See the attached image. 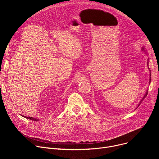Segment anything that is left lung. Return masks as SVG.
Wrapping results in <instances>:
<instances>
[{
	"label": "left lung",
	"instance_id": "obj_1",
	"mask_svg": "<svg viewBox=\"0 0 159 159\" xmlns=\"http://www.w3.org/2000/svg\"><path fill=\"white\" fill-rule=\"evenodd\" d=\"M142 51H143V52H146V51H145V48L144 47H143L142 48ZM148 69H149V68H148ZM150 82H151V73L150 74V81H149V84H150ZM147 94H148V90H147V91H146V93H145V94L144 95V96L143 97V98L142 99V100L140 101V102L139 103L138 106H137V107H138L140 106V104L142 103V102L143 101V99L146 98V96H147Z\"/></svg>",
	"mask_w": 159,
	"mask_h": 159
}]
</instances>
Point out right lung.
I'll list each match as a JSON object with an SVG mask.
<instances>
[{
  "mask_svg": "<svg viewBox=\"0 0 159 159\" xmlns=\"http://www.w3.org/2000/svg\"><path fill=\"white\" fill-rule=\"evenodd\" d=\"M22 116V115H21ZM23 117L27 118V119H29V120H31L33 121H38V119H36V118H32V117H26V116H22Z\"/></svg>",
  "mask_w": 159,
  "mask_h": 159,
  "instance_id": "obj_1",
  "label": "right lung"
}]
</instances>
